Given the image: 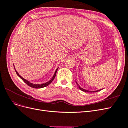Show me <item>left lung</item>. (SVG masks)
<instances>
[{"label": "left lung", "instance_id": "1", "mask_svg": "<svg viewBox=\"0 0 128 128\" xmlns=\"http://www.w3.org/2000/svg\"><path fill=\"white\" fill-rule=\"evenodd\" d=\"M76 84H77V86H78V88H79L80 89V90H82V91H84V92H98V91H100V90H102L103 88H102V89H100V90H96V91H90V90H86V89H84V88H81L80 86V85L77 83V82L76 81Z\"/></svg>", "mask_w": 128, "mask_h": 128}]
</instances>
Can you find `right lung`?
<instances>
[{
	"label": "right lung",
	"instance_id": "right-lung-1",
	"mask_svg": "<svg viewBox=\"0 0 128 128\" xmlns=\"http://www.w3.org/2000/svg\"><path fill=\"white\" fill-rule=\"evenodd\" d=\"M14 69H15V72H16V74H17V75L20 77V78L24 81V83H26L27 85H28V86H30V87H32V88H44V87H45V86H48L49 84H51V83H52V82L53 81V80L54 79V78H55V76H56V72H57V70H58V68H57V69H56V72H54V75H53V76L52 77V78L49 81H48V82H46V83H42V84H34V83H30L29 81H28V80H26V79H24V78H23V77L21 76H20V75H19V74L18 72L16 70V69H15V67H14Z\"/></svg>",
	"mask_w": 128,
	"mask_h": 128
}]
</instances>
